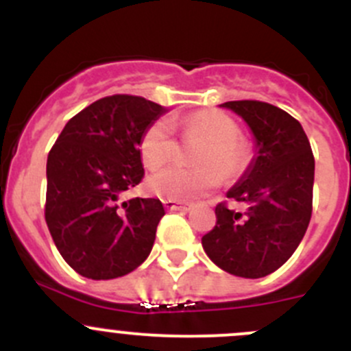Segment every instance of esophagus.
<instances>
[{"instance_id":"obj_1","label":"esophagus","mask_w":351,"mask_h":351,"mask_svg":"<svg viewBox=\"0 0 351 351\" xmlns=\"http://www.w3.org/2000/svg\"><path fill=\"white\" fill-rule=\"evenodd\" d=\"M162 205H165L166 210L189 212L190 208H192V205H190V204H176V202H173V200H165V202H162Z\"/></svg>"}]
</instances>
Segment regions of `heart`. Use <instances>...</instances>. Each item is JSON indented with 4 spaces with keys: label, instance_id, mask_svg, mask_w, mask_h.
I'll use <instances>...</instances> for the list:
<instances>
[{
    "label": "heart",
    "instance_id": "1",
    "mask_svg": "<svg viewBox=\"0 0 351 351\" xmlns=\"http://www.w3.org/2000/svg\"><path fill=\"white\" fill-rule=\"evenodd\" d=\"M183 132L205 141L195 156L198 168L173 166L156 173L147 180V189L153 195L173 202L195 200L217 189L221 175L228 180L236 178L250 166V144L239 137V125L226 113L217 110L193 113L183 120ZM139 147L147 168L165 166L175 154L171 122L168 119L154 120L144 130Z\"/></svg>",
    "mask_w": 351,
    "mask_h": 351
}]
</instances>
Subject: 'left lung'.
I'll list each match as a JSON object with an SVG mask.
<instances>
[{
  "mask_svg": "<svg viewBox=\"0 0 351 351\" xmlns=\"http://www.w3.org/2000/svg\"><path fill=\"white\" fill-rule=\"evenodd\" d=\"M239 115L254 139V156L228 198L246 205L215 207L217 222L202 238L221 270L261 278L282 267L302 241L313 212L314 156L302 125L275 105L256 100L219 105Z\"/></svg>",
  "mask_w": 351,
  "mask_h": 351,
  "instance_id": "1",
  "label": "left lung"
}]
</instances>
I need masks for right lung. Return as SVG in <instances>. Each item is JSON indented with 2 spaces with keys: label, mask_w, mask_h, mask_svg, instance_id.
Masks as SVG:
<instances>
[{
  "label": "right lung",
  "mask_w": 351,
  "mask_h": 351,
  "mask_svg": "<svg viewBox=\"0 0 351 351\" xmlns=\"http://www.w3.org/2000/svg\"><path fill=\"white\" fill-rule=\"evenodd\" d=\"M166 112L132 95L101 98L74 115L52 146L45 222L83 277H123L149 256L165 207L158 198L122 195L143 182L141 137Z\"/></svg>",
  "instance_id": "right-lung-1"
}]
</instances>
